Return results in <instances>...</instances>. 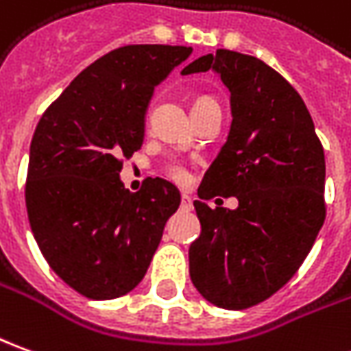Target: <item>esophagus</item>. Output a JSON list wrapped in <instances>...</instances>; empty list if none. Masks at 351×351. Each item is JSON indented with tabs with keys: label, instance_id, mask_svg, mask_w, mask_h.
Returning a JSON list of instances; mask_svg holds the SVG:
<instances>
[{
	"label": "esophagus",
	"instance_id": "esophagus-1",
	"mask_svg": "<svg viewBox=\"0 0 351 351\" xmlns=\"http://www.w3.org/2000/svg\"><path fill=\"white\" fill-rule=\"evenodd\" d=\"M180 209H182V210H192L193 209V203H192V197H190V195H186V193H184L182 199H180Z\"/></svg>",
	"mask_w": 351,
	"mask_h": 351
}]
</instances>
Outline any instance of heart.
Wrapping results in <instances>:
<instances>
[{"label": "heart", "instance_id": "obj_1", "mask_svg": "<svg viewBox=\"0 0 351 351\" xmlns=\"http://www.w3.org/2000/svg\"><path fill=\"white\" fill-rule=\"evenodd\" d=\"M203 100H210V99H199L197 102H203ZM195 102V104H197ZM165 173H167L169 178H173L175 182H186L188 180V171H186V167L184 165H180V163H169L167 167H165Z\"/></svg>", "mask_w": 351, "mask_h": 351}]
</instances>
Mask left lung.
I'll list each match as a JSON object with an SVG mask.
<instances>
[{
  "mask_svg": "<svg viewBox=\"0 0 351 351\" xmlns=\"http://www.w3.org/2000/svg\"><path fill=\"white\" fill-rule=\"evenodd\" d=\"M209 70L230 90L232 125L197 195L239 205L193 201L190 278L210 304L243 310L278 293L312 249L325 222V154L300 95L261 58L218 49L180 73Z\"/></svg>",
  "mask_w": 351,
  "mask_h": 351,
  "instance_id": "left-lung-1",
  "label": "left lung"
}]
</instances>
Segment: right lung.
Returning <instances> with one entry per match:
<instances>
[{
    "label": "right lung",
    "mask_w": 351,
    "mask_h": 351,
    "mask_svg": "<svg viewBox=\"0 0 351 351\" xmlns=\"http://www.w3.org/2000/svg\"><path fill=\"white\" fill-rule=\"evenodd\" d=\"M192 55L180 45H127L87 66L41 116L30 144L26 209L51 269L80 295L110 300L138 285L180 192L121 182L141 150L154 89Z\"/></svg>",
    "instance_id": "obj_1"
}]
</instances>
